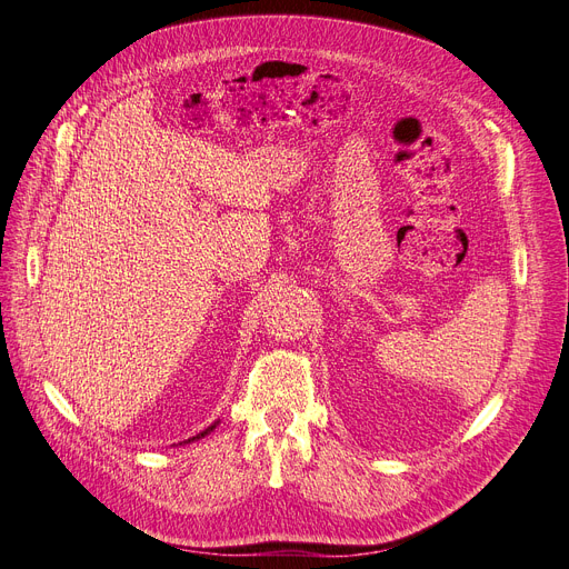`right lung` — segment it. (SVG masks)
Listing matches in <instances>:
<instances>
[{
  "mask_svg": "<svg viewBox=\"0 0 569 569\" xmlns=\"http://www.w3.org/2000/svg\"><path fill=\"white\" fill-rule=\"evenodd\" d=\"M212 429H214V427H209V429H204V431H202V433H198V436H193V438H191V440H196V438H202V436H204V433H209V431H212ZM191 440H187V442H191Z\"/></svg>",
  "mask_w": 569,
  "mask_h": 569,
  "instance_id": "right-lung-1",
  "label": "right lung"
}]
</instances>
